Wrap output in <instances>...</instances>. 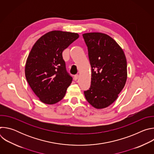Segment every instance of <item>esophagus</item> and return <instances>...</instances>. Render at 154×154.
<instances>
[{
    "label": "esophagus",
    "mask_w": 154,
    "mask_h": 154,
    "mask_svg": "<svg viewBox=\"0 0 154 154\" xmlns=\"http://www.w3.org/2000/svg\"><path fill=\"white\" fill-rule=\"evenodd\" d=\"M78 79H79V75H78V74L75 75L74 77V80H77Z\"/></svg>",
    "instance_id": "34e87169"
}]
</instances>
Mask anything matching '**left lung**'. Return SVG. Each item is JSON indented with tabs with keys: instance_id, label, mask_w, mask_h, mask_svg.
Returning a JSON list of instances; mask_svg holds the SVG:
<instances>
[{
	"instance_id": "left-lung-1",
	"label": "left lung",
	"mask_w": 154,
	"mask_h": 154,
	"mask_svg": "<svg viewBox=\"0 0 154 154\" xmlns=\"http://www.w3.org/2000/svg\"><path fill=\"white\" fill-rule=\"evenodd\" d=\"M91 66V84L84 92L96 109L112 104L125 85L127 60L121 46L112 37L99 32L83 34Z\"/></svg>"
}]
</instances>
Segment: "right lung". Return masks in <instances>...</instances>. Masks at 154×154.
Instances as JSON below:
<instances>
[{
    "instance_id": "right-lung-1",
    "label": "right lung",
    "mask_w": 154,
    "mask_h": 154,
    "mask_svg": "<svg viewBox=\"0 0 154 154\" xmlns=\"http://www.w3.org/2000/svg\"><path fill=\"white\" fill-rule=\"evenodd\" d=\"M77 33L53 30L33 46L25 66L26 80L40 101L54 104L65 96L72 78L66 70L62 52L79 38Z\"/></svg>"
}]
</instances>
